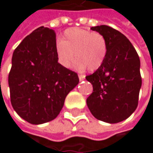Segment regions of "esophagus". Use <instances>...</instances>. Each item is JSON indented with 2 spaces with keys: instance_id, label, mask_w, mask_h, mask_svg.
<instances>
[{
  "instance_id": "esophagus-1",
  "label": "esophagus",
  "mask_w": 153,
  "mask_h": 153,
  "mask_svg": "<svg viewBox=\"0 0 153 153\" xmlns=\"http://www.w3.org/2000/svg\"><path fill=\"white\" fill-rule=\"evenodd\" d=\"M78 76H79L80 81H82V80H83L84 78H85L86 76L84 75V74H79V75H78Z\"/></svg>"
}]
</instances>
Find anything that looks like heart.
<instances>
[{"mask_svg": "<svg viewBox=\"0 0 153 153\" xmlns=\"http://www.w3.org/2000/svg\"><path fill=\"white\" fill-rule=\"evenodd\" d=\"M108 49V42L104 35L80 28L65 30L56 43L59 62L64 67H70L76 56L75 67L80 71L87 67L90 71L99 69L106 59Z\"/></svg>", "mask_w": 153, "mask_h": 153, "instance_id": "1", "label": "heart"}]
</instances>
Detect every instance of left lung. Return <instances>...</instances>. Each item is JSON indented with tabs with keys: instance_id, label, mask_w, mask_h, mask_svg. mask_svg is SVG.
Returning a JSON list of instances; mask_svg holds the SVG:
<instances>
[{
	"instance_id": "obj_1",
	"label": "left lung",
	"mask_w": 153,
	"mask_h": 153,
	"mask_svg": "<svg viewBox=\"0 0 153 153\" xmlns=\"http://www.w3.org/2000/svg\"><path fill=\"white\" fill-rule=\"evenodd\" d=\"M91 30L105 36L109 49L102 65L86 76L93 85L87 105L98 120L117 123L137 108L141 87L140 58L129 40L118 30L107 25Z\"/></svg>"
}]
</instances>
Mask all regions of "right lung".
Segmentation results:
<instances>
[{
  "mask_svg": "<svg viewBox=\"0 0 153 153\" xmlns=\"http://www.w3.org/2000/svg\"><path fill=\"white\" fill-rule=\"evenodd\" d=\"M78 82L77 74L58 63L53 30L39 27L15 48L8 75L10 100L28 123L53 120Z\"/></svg>",
  "mask_w": 153,
  "mask_h": 153,
  "instance_id": "obj_1",
  "label": "right lung"
}]
</instances>
